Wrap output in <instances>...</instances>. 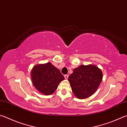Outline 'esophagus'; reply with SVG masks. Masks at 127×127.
<instances>
[{"instance_id":"34e87169","label":"esophagus","mask_w":127,"mask_h":127,"mask_svg":"<svg viewBox=\"0 0 127 127\" xmlns=\"http://www.w3.org/2000/svg\"><path fill=\"white\" fill-rule=\"evenodd\" d=\"M68 75H67V74H66V75H64V78H65V79H67L68 78Z\"/></svg>"}]
</instances>
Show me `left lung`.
Wrapping results in <instances>:
<instances>
[{"label":"left lung","mask_w":127,"mask_h":127,"mask_svg":"<svg viewBox=\"0 0 127 127\" xmlns=\"http://www.w3.org/2000/svg\"><path fill=\"white\" fill-rule=\"evenodd\" d=\"M103 79V73L97 66L89 64L74 69L69 76L71 91L80 99L88 98L95 93Z\"/></svg>","instance_id":"left-lung-1"}]
</instances>
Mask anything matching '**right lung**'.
<instances>
[{
	"mask_svg": "<svg viewBox=\"0 0 127 127\" xmlns=\"http://www.w3.org/2000/svg\"><path fill=\"white\" fill-rule=\"evenodd\" d=\"M31 77L34 87L44 95H50L64 79L61 71L50 63L38 64L33 66Z\"/></svg>",
	"mask_w": 127,
	"mask_h": 127,
	"instance_id": "1",
	"label": "right lung"
}]
</instances>
